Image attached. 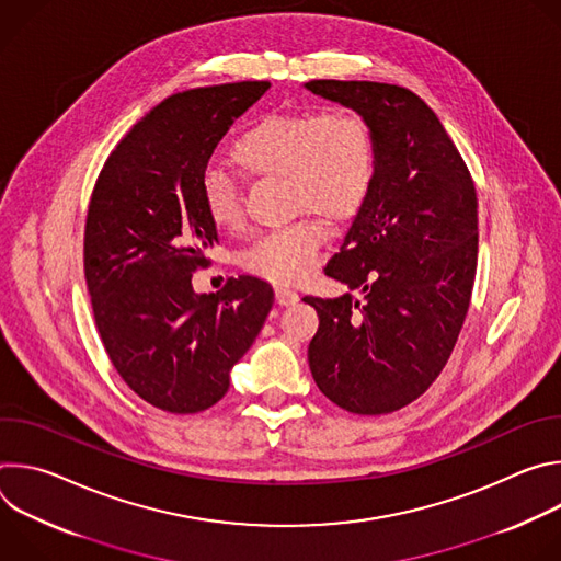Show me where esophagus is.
I'll list each match as a JSON object with an SVG mask.
<instances>
[{
	"instance_id": "1",
	"label": "esophagus",
	"mask_w": 561,
	"mask_h": 561,
	"mask_svg": "<svg viewBox=\"0 0 561 561\" xmlns=\"http://www.w3.org/2000/svg\"><path fill=\"white\" fill-rule=\"evenodd\" d=\"M275 301L279 306H293L299 301V295L293 290V288H286V286H277L275 288Z\"/></svg>"
}]
</instances>
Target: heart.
Returning a JSON list of instances; mask_svg holds the SVG:
<instances>
[{"label": "heart", "mask_w": 561, "mask_h": 561, "mask_svg": "<svg viewBox=\"0 0 561 561\" xmlns=\"http://www.w3.org/2000/svg\"><path fill=\"white\" fill-rule=\"evenodd\" d=\"M230 159L247 175L284 178L295 213L308 210L331 224H344L364 208L377 173L370 124L344 108L268 113L237 135ZM202 204L219 230L244 226L242 197L228 175H204ZM322 244V224L304 215L257 237L242 266L262 279L295 284L312 268Z\"/></svg>", "instance_id": "1"}]
</instances>
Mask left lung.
Segmentation results:
<instances>
[{"label": "left lung", "instance_id": "obj_1", "mask_svg": "<svg viewBox=\"0 0 561 561\" xmlns=\"http://www.w3.org/2000/svg\"><path fill=\"white\" fill-rule=\"evenodd\" d=\"M306 89L357 111L377 148L373 191L324 268L364 299L304 297L319 314L308 364L340 409L386 415L428 390L463 327L479 242L474 182L413 91L340 79Z\"/></svg>", "mask_w": 561, "mask_h": 561}]
</instances>
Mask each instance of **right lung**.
<instances>
[{
	"label": "right lung",
	"mask_w": 561,
	"mask_h": 561,
	"mask_svg": "<svg viewBox=\"0 0 561 561\" xmlns=\"http://www.w3.org/2000/svg\"><path fill=\"white\" fill-rule=\"evenodd\" d=\"M268 89L234 82L159 102L113 148L91 195L84 275L98 333L128 388L167 413L219 402L275 301L251 275L210 295L191 284L217 242L202 204L208 159Z\"/></svg>",
	"instance_id": "1"
}]
</instances>
